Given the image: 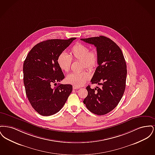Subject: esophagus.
<instances>
[{
  "label": "esophagus",
  "instance_id": "esophagus-1",
  "mask_svg": "<svg viewBox=\"0 0 155 155\" xmlns=\"http://www.w3.org/2000/svg\"><path fill=\"white\" fill-rule=\"evenodd\" d=\"M73 88L74 89H80V87H76V86H73Z\"/></svg>",
  "mask_w": 155,
  "mask_h": 155
}]
</instances>
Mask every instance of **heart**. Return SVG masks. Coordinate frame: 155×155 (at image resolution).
Wrapping results in <instances>:
<instances>
[{
    "mask_svg": "<svg viewBox=\"0 0 155 155\" xmlns=\"http://www.w3.org/2000/svg\"><path fill=\"white\" fill-rule=\"evenodd\" d=\"M72 60L81 61V70L84 68L89 71H93L97 66L99 62L98 54L95 51H90L85 45L77 43L72 47L70 56L64 52L59 54L57 63L59 68L64 72H68ZM90 78L89 74L85 71L78 73L68 74L66 77L67 83L80 87Z\"/></svg>",
    "mask_w": 155,
    "mask_h": 155,
    "instance_id": "b5f03b06",
    "label": "heart"
}]
</instances>
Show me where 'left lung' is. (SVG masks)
Returning <instances> with one entry per match:
<instances>
[{
  "label": "left lung",
  "mask_w": 155,
  "mask_h": 155,
  "mask_svg": "<svg viewBox=\"0 0 155 155\" xmlns=\"http://www.w3.org/2000/svg\"><path fill=\"white\" fill-rule=\"evenodd\" d=\"M81 40L96 48L98 66L91 82L101 85L95 89L88 85V95L83 102L92 113L104 115L117 106L124 94L127 73L125 59L118 45L109 38L99 36Z\"/></svg>",
  "instance_id": "obj_1"
}]
</instances>
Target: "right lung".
<instances>
[{
	"label": "right lung",
	"mask_w": 155,
	"mask_h": 155,
	"mask_svg": "<svg viewBox=\"0 0 155 155\" xmlns=\"http://www.w3.org/2000/svg\"><path fill=\"white\" fill-rule=\"evenodd\" d=\"M75 39L42 41L32 48L24 60L25 93L32 107L42 116H51L60 110L73 91L70 84H59L54 88L52 85L64 78L57 60Z\"/></svg>",
	"instance_id": "1"
}]
</instances>
